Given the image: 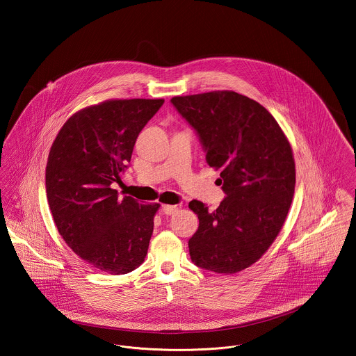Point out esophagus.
Instances as JSON below:
<instances>
[{
  "mask_svg": "<svg viewBox=\"0 0 356 356\" xmlns=\"http://www.w3.org/2000/svg\"><path fill=\"white\" fill-rule=\"evenodd\" d=\"M161 211H163L165 215L172 216V215H175V213L179 211V207H177V205H168V204H164V205L161 207Z\"/></svg>",
  "mask_w": 356,
  "mask_h": 356,
  "instance_id": "obj_1",
  "label": "esophagus"
}]
</instances>
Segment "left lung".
Returning a JSON list of instances; mask_svg holds the SVG:
<instances>
[{
	"label": "left lung",
	"instance_id": "left-lung-1",
	"mask_svg": "<svg viewBox=\"0 0 356 356\" xmlns=\"http://www.w3.org/2000/svg\"><path fill=\"white\" fill-rule=\"evenodd\" d=\"M170 102L196 131L209 167L220 170L225 193L216 211L189 208L199 228L189 238L192 261L216 273H236L256 263L279 235L295 192L289 141L271 113L234 90L176 96Z\"/></svg>",
	"mask_w": 356,
	"mask_h": 356
}]
</instances>
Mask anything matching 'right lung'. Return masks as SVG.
<instances>
[{
	"mask_svg": "<svg viewBox=\"0 0 356 356\" xmlns=\"http://www.w3.org/2000/svg\"><path fill=\"white\" fill-rule=\"evenodd\" d=\"M163 104L131 99L88 106L51 144L45 184L53 220L73 252L100 271H134L148 252L160 204L120 200L112 184L121 183L137 136Z\"/></svg>",
	"mask_w": 356,
	"mask_h": 356,
	"instance_id": "obj_1",
	"label": "right lung"
}]
</instances>
